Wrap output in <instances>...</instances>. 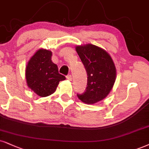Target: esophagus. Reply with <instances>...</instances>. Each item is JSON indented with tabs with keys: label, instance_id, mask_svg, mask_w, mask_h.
Returning a JSON list of instances; mask_svg holds the SVG:
<instances>
[{
	"label": "esophagus",
	"instance_id": "1",
	"mask_svg": "<svg viewBox=\"0 0 149 149\" xmlns=\"http://www.w3.org/2000/svg\"><path fill=\"white\" fill-rule=\"evenodd\" d=\"M66 78H67L68 80L72 81V75L71 74H68L67 76H66Z\"/></svg>",
	"mask_w": 149,
	"mask_h": 149
}]
</instances>
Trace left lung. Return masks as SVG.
<instances>
[{"label":"left lung","instance_id":"1","mask_svg":"<svg viewBox=\"0 0 149 149\" xmlns=\"http://www.w3.org/2000/svg\"><path fill=\"white\" fill-rule=\"evenodd\" d=\"M76 51L88 76L85 92L77 97L88 104L104 100L115 81L116 68L113 59L104 49L92 44L77 46Z\"/></svg>","mask_w":149,"mask_h":149}]
</instances>
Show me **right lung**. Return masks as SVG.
<instances>
[{"label": "right lung", "instance_id": "add662e5", "mask_svg": "<svg viewBox=\"0 0 149 149\" xmlns=\"http://www.w3.org/2000/svg\"><path fill=\"white\" fill-rule=\"evenodd\" d=\"M51 56V51L38 49L29 61L25 70L27 86L42 97L54 93L59 81L65 79V76L58 73Z\"/></svg>", "mask_w": 149, "mask_h": 149}]
</instances>
